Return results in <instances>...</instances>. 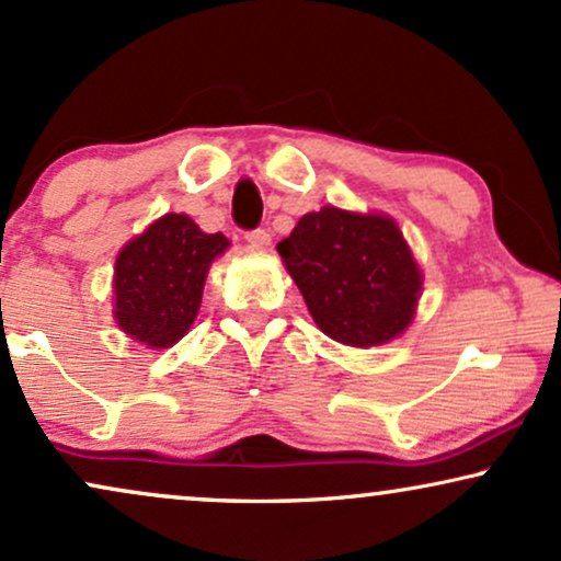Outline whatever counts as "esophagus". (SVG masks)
Segmentation results:
<instances>
[{"label":"esophagus","instance_id":"1","mask_svg":"<svg viewBox=\"0 0 561 561\" xmlns=\"http://www.w3.org/2000/svg\"><path fill=\"white\" fill-rule=\"evenodd\" d=\"M247 247L252 249V252H265L270 247V233L265 228H254V231L247 233Z\"/></svg>","mask_w":561,"mask_h":561}]
</instances>
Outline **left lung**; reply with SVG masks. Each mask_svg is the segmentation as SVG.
<instances>
[{"mask_svg": "<svg viewBox=\"0 0 561 561\" xmlns=\"http://www.w3.org/2000/svg\"><path fill=\"white\" fill-rule=\"evenodd\" d=\"M278 254L317 328L337 343L382 345L416 314L424 278L392 218L324 205L296 224Z\"/></svg>", "mask_w": 561, "mask_h": 561, "instance_id": "1", "label": "left lung"}]
</instances>
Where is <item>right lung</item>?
Instances as JSON below:
<instances>
[{
    "label": "right lung",
    "mask_w": 561,
    "mask_h": 561,
    "mask_svg": "<svg viewBox=\"0 0 561 561\" xmlns=\"http://www.w3.org/2000/svg\"><path fill=\"white\" fill-rule=\"evenodd\" d=\"M228 249L184 213H165L122 247L114 267V320L133 341L169 348L192 328L210 262Z\"/></svg>",
    "instance_id": "right-lung-1"
}]
</instances>
